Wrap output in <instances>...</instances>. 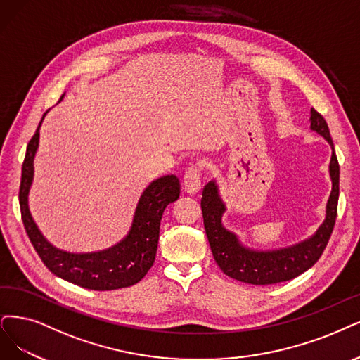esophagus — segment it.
Masks as SVG:
<instances>
[{"label":"esophagus","mask_w":360,"mask_h":360,"mask_svg":"<svg viewBox=\"0 0 360 360\" xmlns=\"http://www.w3.org/2000/svg\"><path fill=\"white\" fill-rule=\"evenodd\" d=\"M184 190L187 194L194 195L202 190V181H200V169L197 166H191L187 169L184 175Z\"/></svg>","instance_id":"1"}]
</instances>
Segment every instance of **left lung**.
<instances>
[{
    "label": "left lung",
    "instance_id": "left-lung-1",
    "mask_svg": "<svg viewBox=\"0 0 360 360\" xmlns=\"http://www.w3.org/2000/svg\"><path fill=\"white\" fill-rule=\"evenodd\" d=\"M310 129L325 138L332 148L329 163L332 190L326 203L325 221L307 240L278 250H254L246 248L240 238L224 227L222 215L227 207L219 195L217 182L210 181L205 187L202 197L205 230L212 254L224 274L249 285H274L290 281L307 271L323 254L337 218L340 166L325 118L313 108L310 111Z\"/></svg>",
    "mask_w": 360,
    "mask_h": 360
}]
</instances>
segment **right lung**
I'll use <instances>...</instances> for the list:
<instances>
[{"instance_id": "1", "label": "right lung", "mask_w": 360, "mask_h": 360, "mask_svg": "<svg viewBox=\"0 0 360 360\" xmlns=\"http://www.w3.org/2000/svg\"><path fill=\"white\" fill-rule=\"evenodd\" d=\"M41 123L43 120L26 148L19 190L22 221L37 254L53 274L86 289L114 290L138 283L154 264L160 222L167 205L179 198V179L175 175H166L153 181L143 190L129 233L112 248L90 254H71L58 249L38 230L28 202Z\"/></svg>"}]
</instances>
